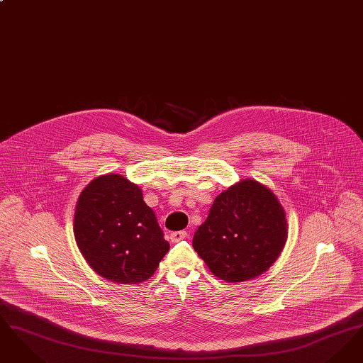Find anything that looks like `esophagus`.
Segmentation results:
<instances>
[{
    "label": "esophagus",
    "mask_w": 363,
    "mask_h": 363,
    "mask_svg": "<svg viewBox=\"0 0 363 363\" xmlns=\"http://www.w3.org/2000/svg\"><path fill=\"white\" fill-rule=\"evenodd\" d=\"M188 237V233L186 231H174L170 234V240L172 242H179L182 241V240H185Z\"/></svg>",
    "instance_id": "34e87169"
}]
</instances>
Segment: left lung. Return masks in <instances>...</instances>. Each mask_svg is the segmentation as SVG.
<instances>
[{"label":"left lung","mask_w":363,"mask_h":363,"mask_svg":"<svg viewBox=\"0 0 363 363\" xmlns=\"http://www.w3.org/2000/svg\"><path fill=\"white\" fill-rule=\"evenodd\" d=\"M275 193L256 179H242L213 201L193 247L209 271L228 283L262 275L280 256L289 234Z\"/></svg>","instance_id":"obj_1"}]
</instances>
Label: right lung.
I'll return each instance as SVG.
<instances>
[{"label": "right lung", "mask_w": 363, "mask_h": 363, "mask_svg": "<svg viewBox=\"0 0 363 363\" xmlns=\"http://www.w3.org/2000/svg\"><path fill=\"white\" fill-rule=\"evenodd\" d=\"M73 233L86 264L121 284L150 279L170 249L143 190L120 174L96 177L80 193Z\"/></svg>", "instance_id": "add662e5"}]
</instances>
